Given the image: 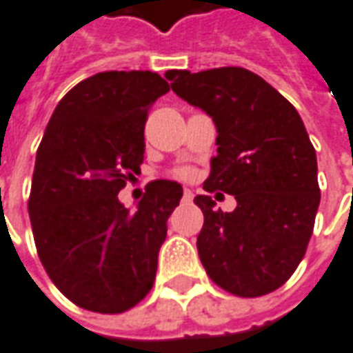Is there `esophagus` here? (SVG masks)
I'll return each instance as SVG.
<instances>
[{
    "label": "esophagus",
    "mask_w": 353,
    "mask_h": 353,
    "mask_svg": "<svg viewBox=\"0 0 353 353\" xmlns=\"http://www.w3.org/2000/svg\"><path fill=\"white\" fill-rule=\"evenodd\" d=\"M192 190H184V192H182V202H192Z\"/></svg>",
    "instance_id": "1"
}]
</instances>
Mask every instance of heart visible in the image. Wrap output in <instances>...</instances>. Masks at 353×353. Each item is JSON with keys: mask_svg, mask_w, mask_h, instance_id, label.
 <instances>
[{"mask_svg": "<svg viewBox=\"0 0 353 353\" xmlns=\"http://www.w3.org/2000/svg\"><path fill=\"white\" fill-rule=\"evenodd\" d=\"M179 176H188V171H184V169H182V171H179Z\"/></svg>", "mask_w": 353, "mask_h": 353, "instance_id": "1", "label": "heart"}]
</instances>
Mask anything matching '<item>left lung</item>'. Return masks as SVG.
Wrapping results in <instances>:
<instances>
[{
	"label": "left lung",
	"instance_id": "8db88e82",
	"mask_svg": "<svg viewBox=\"0 0 353 353\" xmlns=\"http://www.w3.org/2000/svg\"><path fill=\"white\" fill-rule=\"evenodd\" d=\"M174 93L212 116L217 155L205 192L231 194L233 212L212 196L196 247L212 280L239 297H260L292 278L313 235L321 202L316 153L295 106L245 68L165 73Z\"/></svg>",
	"mask_w": 353,
	"mask_h": 353
}]
</instances>
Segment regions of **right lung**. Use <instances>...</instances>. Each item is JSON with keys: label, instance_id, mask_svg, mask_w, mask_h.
Masks as SVG:
<instances>
[{"label": "right lung", "instance_id": "add662e5", "mask_svg": "<svg viewBox=\"0 0 353 353\" xmlns=\"http://www.w3.org/2000/svg\"><path fill=\"white\" fill-rule=\"evenodd\" d=\"M169 89L153 72L97 73L58 103L40 141L28 198L34 245L54 285L87 311L124 313L153 288L182 186L149 182L136 212L118 192L139 172L149 108Z\"/></svg>", "mask_w": 353, "mask_h": 353}]
</instances>
